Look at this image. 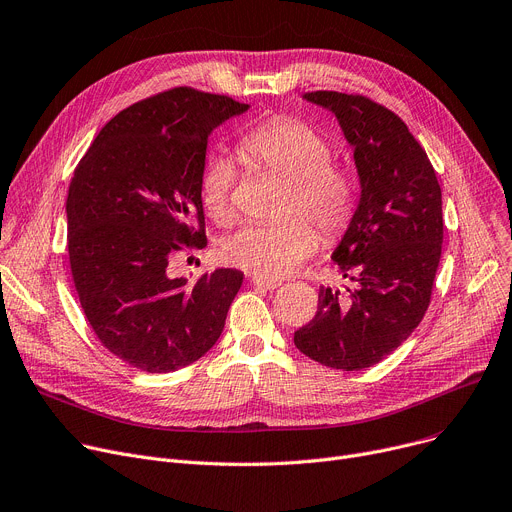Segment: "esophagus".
<instances>
[{
  "label": "esophagus",
  "mask_w": 512,
  "mask_h": 512,
  "mask_svg": "<svg viewBox=\"0 0 512 512\" xmlns=\"http://www.w3.org/2000/svg\"><path fill=\"white\" fill-rule=\"evenodd\" d=\"M251 284H253L255 288H263V290H276V288L280 286V282L267 280V278H261V276H253V278H251Z\"/></svg>",
  "instance_id": "1"
}]
</instances>
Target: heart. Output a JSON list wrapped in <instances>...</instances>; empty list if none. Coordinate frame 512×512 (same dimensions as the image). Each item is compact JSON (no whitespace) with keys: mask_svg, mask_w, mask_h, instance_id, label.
I'll list each match as a JSON object with an SVG mask.
<instances>
[{"mask_svg":"<svg viewBox=\"0 0 512 512\" xmlns=\"http://www.w3.org/2000/svg\"><path fill=\"white\" fill-rule=\"evenodd\" d=\"M241 150L259 166L286 181L280 212L288 214L271 224H245L226 236L220 257L255 276L282 278L315 247V232L323 238L342 232L354 212V183L346 170L331 164L327 140L298 119H269L241 140ZM234 164L222 154L206 160L199 195L203 210L216 222L232 218ZM305 217L302 219L297 214Z\"/></svg>","mask_w":512,"mask_h":512,"instance_id":"heart-1","label":"heart"}]
</instances>
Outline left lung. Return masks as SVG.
<instances>
[{
  "instance_id": "1",
  "label": "left lung",
  "mask_w": 512,
  "mask_h": 512,
  "mask_svg": "<svg viewBox=\"0 0 512 512\" xmlns=\"http://www.w3.org/2000/svg\"><path fill=\"white\" fill-rule=\"evenodd\" d=\"M354 150L360 199L331 259L354 282L319 288L315 319L294 333L311 360L337 368L374 366L420 325L442 249V193L434 168L407 125L364 96L309 92Z\"/></svg>"
}]
</instances>
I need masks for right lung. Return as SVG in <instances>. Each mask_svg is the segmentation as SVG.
I'll use <instances>...</instances> for the list:
<instances>
[{"label": "right lung", "mask_w": 512, "mask_h": 512, "mask_svg": "<svg viewBox=\"0 0 512 512\" xmlns=\"http://www.w3.org/2000/svg\"><path fill=\"white\" fill-rule=\"evenodd\" d=\"M247 111L228 96L173 88L115 115L76 168L65 203L76 292L100 342L133 368H185L224 329L243 271L220 267L189 284L168 276V261L179 245L206 243L208 140Z\"/></svg>", "instance_id": "obj_1"}]
</instances>
